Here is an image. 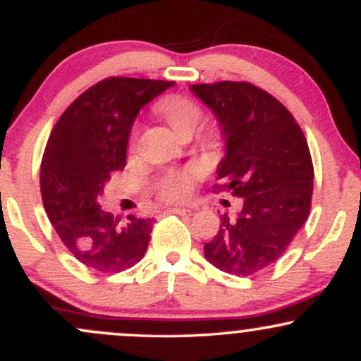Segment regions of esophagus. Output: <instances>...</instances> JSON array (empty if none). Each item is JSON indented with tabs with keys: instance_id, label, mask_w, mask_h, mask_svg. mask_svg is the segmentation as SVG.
Returning a JSON list of instances; mask_svg holds the SVG:
<instances>
[{
	"instance_id": "esophagus-1",
	"label": "esophagus",
	"mask_w": 361,
	"mask_h": 361,
	"mask_svg": "<svg viewBox=\"0 0 361 361\" xmlns=\"http://www.w3.org/2000/svg\"><path fill=\"white\" fill-rule=\"evenodd\" d=\"M166 214H178V215H190L192 210L183 209V207H171V209L166 210Z\"/></svg>"
}]
</instances>
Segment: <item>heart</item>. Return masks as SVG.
<instances>
[{"label":"heart","instance_id":"obj_1","mask_svg":"<svg viewBox=\"0 0 361 361\" xmlns=\"http://www.w3.org/2000/svg\"><path fill=\"white\" fill-rule=\"evenodd\" d=\"M161 117L173 128L176 135L185 130H195L202 120V110L197 103L183 97H169L159 103ZM193 171H176L159 183V192L169 200H180L188 195L193 183Z\"/></svg>","mask_w":361,"mask_h":361}]
</instances>
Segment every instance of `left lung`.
Here are the masks:
<instances>
[{
  "label": "left lung",
  "mask_w": 361,
  "mask_h": 361,
  "mask_svg": "<svg viewBox=\"0 0 361 361\" xmlns=\"http://www.w3.org/2000/svg\"><path fill=\"white\" fill-rule=\"evenodd\" d=\"M190 91L222 130L217 188L243 198L234 221L224 214L204 255L219 270L250 276L275 263L307 221L314 186L307 140L292 114L250 82L192 85Z\"/></svg>",
  "instance_id": "1"
}]
</instances>
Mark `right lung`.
<instances>
[{
	"instance_id": "obj_1",
	"label": "right lung",
	"mask_w": 361,
	"mask_h": 361,
	"mask_svg": "<svg viewBox=\"0 0 361 361\" xmlns=\"http://www.w3.org/2000/svg\"><path fill=\"white\" fill-rule=\"evenodd\" d=\"M173 81L109 78L78 97L47 140L40 168L44 209L62 243L82 264L117 273L142 259L152 221L102 210L98 198L126 168L127 144L139 111Z\"/></svg>"
}]
</instances>
